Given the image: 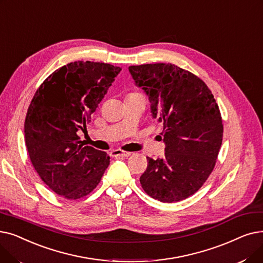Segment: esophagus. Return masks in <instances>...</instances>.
I'll list each match as a JSON object with an SVG mask.
<instances>
[{"instance_id": "esophagus-1", "label": "esophagus", "mask_w": 263, "mask_h": 263, "mask_svg": "<svg viewBox=\"0 0 263 263\" xmlns=\"http://www.w3.org/2000/svg\"><path fill=\"white\" fill-rule=\"evenodd\" d=\"M130 152H125V151H121V149H112L110 152V155L112 157H128L130 156Z\"/></svg>"}]
</instances>
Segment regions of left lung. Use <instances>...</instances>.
<instances>
[{
    "label": "left lung",
    "mask_w": 263,
    "mask_h": 263,
    "mask_svg": "<svg viewBox=\"0 0 263 263\" xmlns=\"http://www.w3.org/2000/svg\"><path fill=\"white\" fill-rule=\"evenodd\" d=\"M136 85L151 103L152 117L162 123L165 157H147L140 177L143 191L160 202L194 195L213 171L222 141L220 111L208 85L173 64L129 66Z\"/></svg>",
    "instance_id": "obj_1"
}]
</instances>
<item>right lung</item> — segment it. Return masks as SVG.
Returning <instances> with one entry per match:
<instances>
[{"instance_id":"1","label":"right lung","mask_w":263,"mask_h":263,"mask_svg":"<svg viewBox=\"0 0 263 263\" xmlns=\"http://www.w3.org/2000/svg\"><path fill=\"white\" fill-rule=\"evenodd\" d=\"M121 67L78 61L57 69L37 89L24 122L32 165L43 182L69 200L89 195L110 164L106 152L79 144Z\"/></svg>"}]
</instances>
